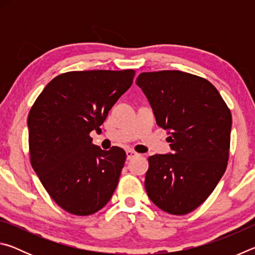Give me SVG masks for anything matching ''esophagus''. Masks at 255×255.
<instances>
[{"label":"esophagus","mask_w":255,"mask_h":255,"mask_svg":"<svg viewBox=\"0 0 255 255\" xmlns=\"http://www.w3.org/2000/svg\"><path fill=\"white\" fill-rule=\"evenodd\" d=\"M126 155H127V159H130V158H132V157H135V156H137V153L136 152H133V150H131V149H127L126 150Z\"/></svg>","instance_id":"1"}]
</instances>
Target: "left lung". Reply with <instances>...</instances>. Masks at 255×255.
Returning a JSON list of instances; mask_svg holds the SVG:
<instances>
[{"label": "left lung", "instance_id": "8db88e82", "mask_svg": "<svg viewBox=\"0 0 255 255\" xmlns=\"http://www.w3.org/2000/svg\"><path fill=\"white\" fill-rule=\"evenodd\" d=\"M136 84L147 98L156 124L169 131L166 140L172 149L148 157L147 195L171 215L191 213L225 173L231 110L209 81L185 72L140 73Z\"/></svg>", "mask_w": 255, "mask_h": 255}]
</instances>
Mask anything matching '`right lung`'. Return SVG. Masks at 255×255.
I'll return each mask as SVG.
<instances>
[{
    "label": "right lung",
    "mask_w": 255,
    "mask_h": 255,
    "mask_svg": "<svg viewBox=\"0 0 255 255\" xmlns=\"http://www.w3.org/2000/svg\"><path fill=\"white\" fill-rule=\"evenodd\" d=\"M133 70L67 72L51 80L28 116L30 162L53 200L73 215L103 208L117 188L125 150H103L90 132L130 88Z\"/></svg>",
    "instance_id": "right-lung-1"
}]
</instances>
